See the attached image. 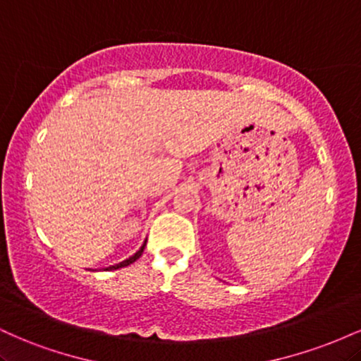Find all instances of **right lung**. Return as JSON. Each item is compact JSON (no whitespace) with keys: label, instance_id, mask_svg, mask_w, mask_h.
<instances>
[{"label":"right lung","instance_id":"right-lung-1","mask_svg":"<svg viewBox=\"0 0 361 361\" xmlns=\"http://www.w3.org/2000/svg\"><path fill=\"white\" fill-rule=\"evenodd\" d=\"M144 246H146V243L142 244V246H140V250L135 252L134 256H130V258L128 259H126V261H122V263H118V264H114V267H110V268H105V270H118V268H123V267H128V264H132L134 263L135 259H139L140 258V255H142V251H144Z\"/></svg>","mask_w":361,"mask_h":361}]
</instances>
